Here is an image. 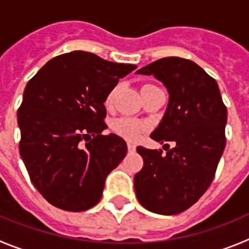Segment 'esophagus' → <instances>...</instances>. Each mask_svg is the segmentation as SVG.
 <instances>
[{
  "label": "esophagus",
  "instance_id": "34e87169",
  "mask_svg": "<svg viewBox=\"0 0 249 249\" xmlns=\"http://www.w3.org/2000/svg\"><path fill=\"white\" fill-rule=\"evenodd\" d=\"M135 149H136V147H135V145H134V144H127V151H129V152H134V151H135Z\"/></svg>",
  "mask_w": 249,
  "mask_h": 249
}]
</instances>
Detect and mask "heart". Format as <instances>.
<instances>
[{
  "instance_id": "obj_1",
  "label": "heart",
  "mask_w": 249,
  "mask_h": 249,
  "mask_svg": "<svg viewBox=\"0 0 249 249\" xmlns=\"http://www.w3.org/2000/svg\"><path fill=\"white\" fill-rule=\"evenodd\" d=\"M118 90H119V86L114 87L109 91L107 98H105V105L107 107H110L113 104ZM110 127L114 134L119 135L120 138H124L125 140L129 141H136L140 139L141 134L146 130V124L140 122V120L131 119V118H118V119L113 120Z\"/></svg>"
}]
</instances>
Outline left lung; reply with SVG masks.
Returning <instances> with one entry per match:
<instances>
[{"instance_id":"left-lung-1","label":"left lung","mask_w":249,"mask_h":249,"mask_svg":"<svg viewBox=\"0 0 249 249\" xmlns=\"http://www.w3.org/2000/svg\"><path fill=\"white\" fill-rule=\"evenodd\" d=\"M154 75L169 90V105L151 138L162 151L136 147L144 166L134 178L139 202L160 214L183 212L200 200L216 174L226 146L227 108L217 82L195 62L180 57L155 60L136 71Z\"/></svg>"}]
</instances>
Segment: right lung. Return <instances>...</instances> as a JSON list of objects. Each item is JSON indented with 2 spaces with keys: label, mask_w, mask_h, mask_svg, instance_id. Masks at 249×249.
I'll use <instances>...</instances> for the list:
<instances>
[{
  "label": "right lung",
  "mask_w": 249,
  "mask_h": 249,
  "mask_svg": "<svg viewBox=\"0 0 249 249\" xmlns=\"http://www.w3.org/2000/svg\"><path fill=\"white\" fill-rule=\"evenodd\" d=\"M135 64L73 51L48 60L27 83L18 108L19 154L51 205L80 212L102 198L105 178L127 152L115 134L102 135L105 98Z\"/></svg>",
  "instance_id": "add662e5"
}]
</instances>
